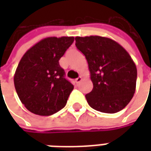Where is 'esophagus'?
Masks as SVG:
<instances>
[{
    "instance_id": "1",
    "label": "esophagus",
    "mask_w": 151,
    "mask_h": 151,
    "mask_svg": "<svg viewBox=\"0 0 151 151\" xmlns=\"http://www.w3.org/2000/svg\"><path fill=\"white\" fill-rule=\"evenodd\" d=\"M81 81H82V77H78V78H76L75 80H74V82H75L76 84H78V83H79Z\"/></svg>"
}]
</instances>
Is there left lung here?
I'll return each instance as SVG.
<instances>
[{"label":"left lung","mask_w":151,"mask_h":151,"mask_svg":"<svg viewBox=\"0 0 151 151\" xmlns=\"http://www.w3.org/2000/svg\"><path fill=\"white\" fill-rule=\"evenodd\" d=\"M86 56L93 89L86 95L88 104L104 113H116L127 106L136 90L137 68L126 50L109 38L75 37Z\"/></svg>","instance_id":"1"}]
</instances>
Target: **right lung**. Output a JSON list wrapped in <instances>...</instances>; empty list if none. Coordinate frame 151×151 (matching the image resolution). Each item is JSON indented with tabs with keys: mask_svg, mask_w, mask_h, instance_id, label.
Masks as SVG:
<instances>
[{
	"mask_svg": "<svg viewBox=\"0 0 151 151\" xmlns=\"http://www.w3.org/2000/svg\"><path fill=\"white\" fill-rule=\"evenodd\" d=\"M73 37H47L27 50L15 71L14 82L22 104L32 113L51 116L66 105L73 86L65 78L59 60Z\"/></svg>",
	"mask_w": 151,
	"mask_h": 151,
	"instance_id": "add662e5",
	"label": "right lung"
}]
</instances>
